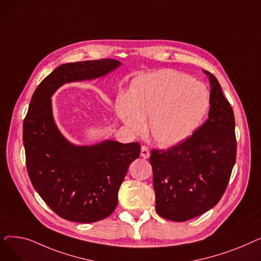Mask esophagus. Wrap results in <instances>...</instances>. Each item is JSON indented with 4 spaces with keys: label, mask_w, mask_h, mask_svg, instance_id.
<instances>
[{
    "label": "esophagus",
    "mask_w": 261,
    "mask_h": 261,
    "mask_svg": "<svg viewBox=\"0 0 261 261\" xmlns=\"http://www.w3.org/2000/svg\"><path fill=\"white\" fill-rule=\"evenodd\" d=\"M141 155H142V158H144V159H148V158H149L150 152H149L148 147L142 146V148H141Z\"/></svg>",
    "instance_id": "esophagus-1"
}]
</instances>
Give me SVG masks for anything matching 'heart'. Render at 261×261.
<instances>
[{
  "label": "heart",
  "instance_id": "b5f03b06",
  "mask_svg": "<svg viewBox=\"0 0 261 261\" xmlns=\"http://www.w3.org/2000/svg\"><path fill=\"white\" fill-rule=\"evenodd\" d=\"M207 107L208 94L202 84L165 68L135 77L126 97L117 99L116 112L132 134L144 132L149 118L153 141L170 148L194 134Z\"/></svg>",
  "mask_w": 261,
  "mask_h": 261
}]
</instances>
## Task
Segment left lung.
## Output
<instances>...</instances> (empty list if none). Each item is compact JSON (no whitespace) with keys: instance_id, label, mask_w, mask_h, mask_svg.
Instances as JSON below:
<instances>
[{"instance_id":"1","label":"left lung","mask_w":261,"mask_h":261,"mask_svg":"<svg viewBox=\"0 0 261 261\" xmlns=\"http://www.w3.org/2000/svg\"><path fill=\"white\" fill-rule=\"evenodd\" d=\"M208 118L183 143L153 149L155 211L168 220L183 222L213 208L222 198L236 162L235 117L221 86L210 72Z\"/></svg>"}]
</instances>
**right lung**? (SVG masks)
<instances>
[{
  "label": "right lung",
  "instance_id": "add662e5",
  "mask_svg": "<svg viewBox=\"0 0 261 261\" xmlns=\"http://www.w3.org/2000/svg\"><path fill=\"white\" fill-rule=\"evenodd\" d=\"M120 64L114 59L61 64L38 86L24 118L23 144L32 184L65 220L91 223L111 215L129 165L140 156L141 145L110 140L73 145L55 123L50 97L64 84L102 77Z\"/></svg>",
  "mask_w": 261,
  "mask_h": 261
}]
</instances>
